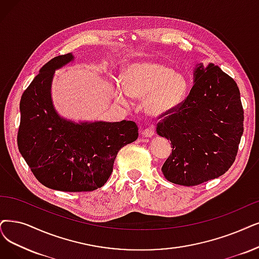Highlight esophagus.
<instances>
[{"instance_id": "1", "label": "esophagus", "mask_w": 259, "mask_h": 259, "mask_svg": "<svg viewBox=\"0 0 259 259\" xmlns=\"http://www.w3.org/2000/svg\"><path fill=\"white\" fill-rule=\"evenodd\" d=\"M154 127L153 126H149V127H146L143 131H142V135L144 137H152L154 135Z\"/></svg>"}]
</instances>
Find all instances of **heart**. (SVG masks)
Listing matches in <instances>:
<instances>
[{
    "label": "heart",
    "instance_id": "1",
    "mask_svg": "<svg viewBox=\"0 0 259 259\" xmlns=\"http://www.w3.org/2000/svg\"><path fill=\"white\" fill-rule=\"evenodd\" d=\"M123 81L134 97L146 99V110L151 115H165L178 109L188 96L189 84L183 74L156 63H136L123 70ZM115 97L122 103L130 99L127 92L117 86Z\"/></svg>",
    "mask_w": 259,
    "mask_h": 259
}]
</instances>
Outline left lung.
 Masks as SVG:
<instances>
[{
	"mask_svg": "<svg viewBox=\"0 0 259 259\" xmlns=\"http://www.w3.org/2000/svg\"><path fill=\"white\" fill-rule=\"evenodd\" d=\"M183 104L159 115L156 132L171 141L163 177L196 186L221 177L234 163L243 133V108L236 81L218 67L200 65Z\"/></svg>",
	"mask_w": 259,
	"mask_h": 259,
	"instance_id": "1",
	"label": "left lung"
}]
</instances>
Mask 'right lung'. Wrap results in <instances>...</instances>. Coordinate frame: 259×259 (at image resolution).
Returning a JSON list of instances; mask_svg holds the SVG:
<instances>
[{
    "label": "right lung",
    "instance_id": "1",
    "mask_svg": "<svg viewBox=\"0 0 259 259\" xmlns=\"http://www.w3.org/2000/svg\"><path fill=\"white\" fill-rule=\"evenodd\" d=\"M73 59L56 56L40 69L20 101L18 147L35 178L51 189L92 191L108 181L121 148L138 138L133 121L75 124L58 117L50 88L54 71Z\"/></svg>",
    "mask_w": 259,
    "mask_h": 259
}]
</instances>
